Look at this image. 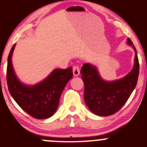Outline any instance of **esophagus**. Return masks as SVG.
I'll list each match as a JSON object with an SVG mask.
<instances>
[{"label": "esophagus", "mask_w": 147, "mask_h": 147, "mask_svg": "<svg viewBox=\"0 0 147 147\" xmlns=\"http://www.w3.org/2000/svg\"><path fill=\"white\" fill-rule=\"evenodd\" d=\"M79 75H80V68L78 66H75L73 67V75L75 77H77Z\"/></svg>", "instance_id": "34e87169"}]
</instances>
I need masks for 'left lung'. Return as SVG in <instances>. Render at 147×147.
<instances>
[{
	"instance_id": "8db88e82",
	"label": "left lung",
	"mask_w": 147,
	"mask_h": 147,
	"mask_svg": "<svg viewBox=\"0 0 147 147\" xmlns=\"http://www.w3.org/2000/svg\"><path fill=\"white\" fill-rule=\"evenodd\" d=\"M127 40V44L135 51V58L133 69L125 77L112 81L104 80L97 67L90 63L83 64L80 71L85 84V103L98 116H109L117 112L125 104L137 84L139 73L138 55L131 39Z\"/></svg>"
}]
</instances>
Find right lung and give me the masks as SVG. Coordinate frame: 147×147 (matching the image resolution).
I'll return each mask as SVG.
<instances>
[{"mask_svg":"<svg viewBox=\"0 0 147 147\" xmlns=\"http://www.w3.org/2000/svg\"><path fill=\"white\" fill-rule=\"evenodd\" d=\"M16 44L8 57L7 84L9 90L17 105L36 119L51 117L57 111L59 98L67 83L72 78V68L55 69L44 80L35 85L22 83L16 76L12 64Z\"/></svg>","mask_w":147,"mask_h":147,"instance_id":"obj_1","label":"right lung"}]
</instances>
